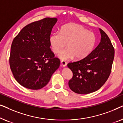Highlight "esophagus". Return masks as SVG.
Segmentation results:
<instances>
[{
    "instance_id": "obj_1",
    "label": "esophagus",
    "mask_w": 123,
    "mask_h": 123,
    "mask_svg": "<svg viewBox=\"0 0 123 123\" xmlns=\"http://www.w3.org/2000/svg\"><path fill=\"white\" fill-rule=\"evenodd\" d=\"M61 64H62V65H63L64 67H65L67 65V62H65V61H64V60H62V61H61Z\"/></svg>"
}]
</instances>
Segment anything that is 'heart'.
Listing matches in <instances>:
<instances>
[{"label": "heart", "mask_w": 123, "mask_h": 123, "mask_svg": "<svg viewBox=\"0 0 123 123\" xmlns=\"http://www.w3.org/2000/svg\"><path fill=\"white\" fill-rule=\"evenodd\" d=\"M49 43L52 51L59 53L67 43V48L58 54L62 60H69L75 58L82 59L93 50L96 37L81 25L68 24L61 28L60 32H55L50 36Z\"/></svg>", "instance_id": "1"}]
</instances>
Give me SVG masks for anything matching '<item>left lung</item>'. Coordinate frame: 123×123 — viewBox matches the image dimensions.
<instances>
[{"label": "left lung", "instance_id": "1", "mask_svg": "<svg viewBox=\"0 0 123 123\" xmlns=\"http://www.w3.org/2000/svg\"><path fill=\"white\" fill-rule=\"evenodd\" d=\"M100 31L101 38L98 46L86 58L67 65L73 72L69 87L75 93L88 94L96 91L110 74L115 51L106 33L100 28Z\"/></svg>", "mask_w": 123, "mask_h": 123}]
</instances>
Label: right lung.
Wrapping results in <instances>:
<instances>
[{
    "mask_svg": "<svg viewBox=\"0 0 123 123\" xmlns=\"http://www.w3.org/2000/svg\"><path fill=\"white\" fill-rule=\"evenodd\" d=\"M56 18H45L23 27L11 45L10 68L16 80L31 90L45 87L60 66L50 49L49 38Z\"/></svg>",
    "mask_w": 123,
    "mask_h": 123,
    "instance_id": "obj_1",
    "label": "right lung"
}]
</instances>
